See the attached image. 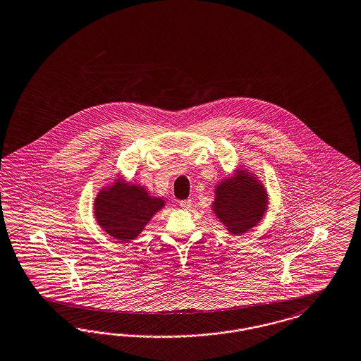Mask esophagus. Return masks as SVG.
Listing matches in <instances>:
<instances>
[{
	"label": "esophagus",
	"instance_id": "34e87169",
	"mask_svg": "<svg viewBox=\"0 0 361 361\" xmlns=\"http://www.w3.org/2000/svg\"><path fill=\"white\" fill-rule=\"evenodd\" d=\"M190 205H192V202L188 199V200H183V202H180V207L183 208V209H189L190 208Z\"/></svg>",
	"mask_w": 361,
	"mask_h": 361
}]
</instances>
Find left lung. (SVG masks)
I'll return each instance as SVG.
<instances>
[{"label": "left lung", "mask_w": 361, "mask_h": 361, "mask_svg": "<svg viewBox=\"0 0 361 361\" xmlns=\"http://www.w3.org/2000/svg\"><path fill=\"white\" fill-rule=\"evenodd\" d=\"M214 211L232 235L250 231L267 209V193L250 174L238 172L221 181L215 189Z\"/></svg>", "instance_id": "obj_1"}]
</instances>
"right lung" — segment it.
I'll use <instances>...</instances> for the list:
<instances>
[{"label":"right lung","mask_w":361,"mask_h":361,"mask_svg":"<svg viewBox=\"0 0 361 361\" xmlns=\"http://www.w3.org/2000/svg\"><path fill=\"white\" fill-rule=\"evenodd\" d=\"M165 205L159 197H152L144 188L116 180L103 188L94 202L98 224L119 243L134 240L156 212Z\"/></svg>","instance_id":"1"}]
</instances>
